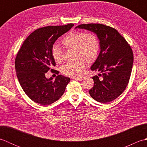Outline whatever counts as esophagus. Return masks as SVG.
I'll return each instance as SVG.
<instances>
[{
  "label": "esophagus",
  "mask_w": 147,
  "mask_h": 147,
  "mask_svg": "<svg viewBox=\"0 0 147 147\" xmlns=\"http://www.w3.org/2000/svg\"><path fill=\"white\" fill-rule=\"evenodd\" d=\"M74 79H75L76 80H78V81H82V80H83L84 78H83V77H75V78H74Z\"/></svg>",
  "instance_id": "1"
}]
</instances>
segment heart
I'll use <instances>...</instances> for the list:
<instances>
[{
    "mask_svg": "<svg viewBox=\"0 0 147 147\" xmlns=\"http://www.w3.org/2000/svg\"><path fill=\"white\" fill-rule=\"evenodd\" d=\"M67 49H72L73 61L67 62L61 67V73L68 76H78L82 74L86 62L90 64L97 58L100 52V41L95 33L85 32H71L62 40ZM53 59L57 63L64 60L61 47L54 44L52 48Z\"/></svg>",
    "mask_w": 147,
    "mask_h": 147,
    "instance_id": "obj_1",
    "label": "heart"
}]
</instances>
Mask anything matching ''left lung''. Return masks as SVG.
I'll return each mask as SVG.
<instances>
[{"label": "left lung", "instance_id": "left-lung-1", "mask_svg": "<svg viewBox=\"0 0 147 147\" xmlns=\"http://www.w3.org/2000/svg\"><path fill=\"white\" fill-rule=\"evenodd\" d=\"M75 28L85 29L96 34L100 41V52L91 66L100 71L103 79L93 76L94 85L90 96L103 104L117 98L128 84L133 64V54L126 40L113 28L102 24H82Z\"/></svg>", "mask_w": 147, "mask_h": 147}]
</instances>
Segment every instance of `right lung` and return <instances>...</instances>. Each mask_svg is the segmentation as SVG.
<instances>
[{
  "instance_id": "right-lung-1",
  "label": "right lung",
  "mask_w": 147,
  "mask_h": 147,
  "mask_svg": "<svg viewBox=\"0 0 147 147\" xmlns=\"http://www.w3.org/2000/svg\"><path fill=\"white\" fill-rule=\"evenodd\" d=\"M73 26L70 23L37 29L27 37L18 52L15 67L18 81L26 95L37 104L45 106L57 101L70 82L69 78L61 74L52 81V78H47L45 73L55 65L52 55L54 43Z\"/></svg>"
}]
</instances>
